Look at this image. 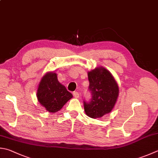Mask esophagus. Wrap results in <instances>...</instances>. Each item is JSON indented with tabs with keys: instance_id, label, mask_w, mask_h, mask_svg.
Listing matches in <instances>:
<instances>
[{
	"instance_id": "1",
	"label": "esophagus",
	"mask_w": 158,
	"mask_h": 158,
	"mask_svg": "<svg viewBox=\"0 0 158 158\" xmlns=\"http://www.w3.org/2000/svg\"><path fill=\"white\" fill-rule=\"evenodd\" d=\"M73 95L76 98H78L80 97V94H79L78 92H77V91H74L73 93Z\"/></svg>"
}]
</instances>
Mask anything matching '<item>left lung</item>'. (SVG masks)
Segmentation results:
<instances>
[{"instance_id": "1", "label": "left lung", "mask_w": 158, "mask_h": 158, "mask_svg": "<svg viewBox=\"0 0 158 158\" xmlns=\"http://www.w3.org/2000/svg\"><path fill=\"white\" fill-rule=\"evenodd\" d=\"M89 90L92 98L84 102L85 114L91 118H100L114 108L119 96V87L111 73L102 66L88 71Z\"/></svg>"}]
</instances>
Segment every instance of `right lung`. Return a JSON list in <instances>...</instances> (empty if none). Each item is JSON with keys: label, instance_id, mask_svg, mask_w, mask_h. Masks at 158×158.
<instances>
[{"label": "right lung", "instance_id": "1", "mask_svg": "<svg viewBox=\"0 0 158 158\" xmlns=\"http://www.w3.org/2000/svg\"><path fill=\"white\" fill-rule=\"evenodd\" d=\"M38 101L47 111L56 113L62 108L73 95L58 81L57 73L48 71L43 76L36 92Z\"/></svg>", "mask_w": 158, "mask_h": 158}]
</instances>
